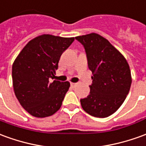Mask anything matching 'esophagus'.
Segmentation results:
<instances>
[{
	"instance_id": "esophagus-1",
	"label": "esophagus",
	"mask_w": 146,
	"mask_h": 146,
	"mask_svg": "<svg viewBox=\"0 0 146 146\" xmlns=\"http://www.w3.org/2000/svg\"><path fill=\"white\" fill-rule=\"evenodd\" d=\"M76 84H76V83H73V82H72V83H71V86L74 88V87H76Z\"/></svg>"
}]
</instances>
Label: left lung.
Segmentation results:
<instances>
[{"label":"left lung","mask_w":146,"mask_h":146,"mask_svg":"<svg viewBox=\"0 0 146 146\" xmlns=\"http://www.w3.org/2000/svg\"><path fill=\"white\" fill-rule=\"evenodd\" d=\"M87 54L92 71L90 94L80 100L90 115L106 118L118 110L129 93L132 82L130 66L124 56L110 42L96 33L76 36Z\"/></svg>","instance_id":"obj_1"}]
</instances>
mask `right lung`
<instances>
[{"instance_id": "right-lung-1", "label": "right lung", "mask_w": 146, "mask_h": 146, "mask_svg": "<svg viewBox=\"0 0 146 146\" xmlns=\"http://www.w3.org/2000/svg\"><path fill=\"white\" fill-rule=\"evenodd\" d=\"M73 41V37L42 35L28 42L15 59L12 73L14 92L32 116L48 117L61 108L70 82L50 80L55 76L62 54Z\"/></svg>"}]
</instances>
